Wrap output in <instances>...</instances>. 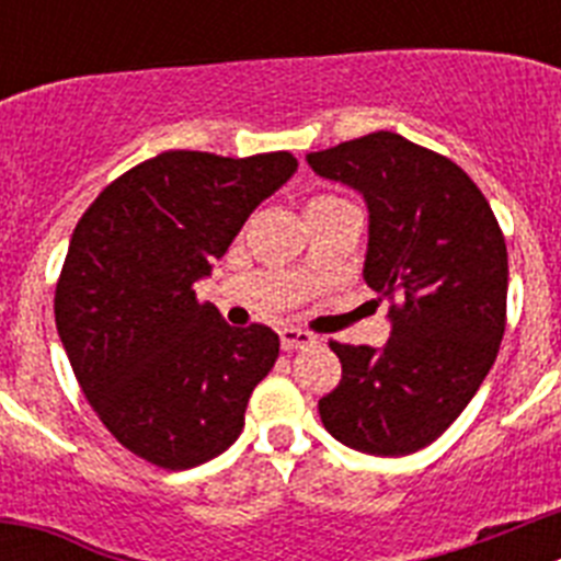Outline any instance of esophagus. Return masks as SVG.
<instances>
[{
	"mask_svg": "<svg viewBox=\"0 0 561 561\" xmlns=\"http://www.w3.org/2000/svg\"><path fill=\"white\" fill-rule=\"evenodd\" d=\"M314 334L309 331H300V329H280V345L284 351H297V348H309L314 345Z\"/></svg>",
	"mask_w": 561,
	"mask_h": 561,
	"instance_id": "obj_1",
	"label": "esophagus"
}]
</instances>
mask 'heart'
Listing matches in <instances>:
<instances>
[{
    "label": "heart",
    "mask_w": 561,
    "mask_h": 561,
    "mask_svg": "<svg viewBox=\"0 0 561 561\" xmlns=\"http://www.w3.org/2000/svg\"><path fill=\"white\" fill-rule=\"evenodd\" d=\"M334 199H336V196H314L309 205H323V202H334Z\"/></svg>",
    "instance_id": "1"
}]
</instances>
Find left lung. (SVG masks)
Masks as SVG:
<instances>
[{"label":"left lung","instance_id":"1","mask_svg":"<svg viewBox=\"0 0 561 561\" xmlns=\"http://www.w3.org/2000/svg\"><path fill=\"white\" fill-rule=\"evenodd\" d=\"M368 205L365 284L388 300L381 348L331 342L342 379L320 399L340 444L419 453L463 413L505 331L508 252L492 207L453 160L374 131L306 157Z\"/></svg>","mask_w":561,"mask_h":561}]
</instances>
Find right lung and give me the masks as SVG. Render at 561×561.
I'll list each match as a JSON object with an SVG mask.
<instances>
[{
    "label": "right lung",
    "mask_w": 561,
    "mask_h": 561,
    "mask_svg": "<svg viewBox=\"0 0 561 561\" xmlns=\"http://www.w3.org/2000/svg\"><path fill=\"white\" fill-rule=\"evenodd\" d=\"M297 160L165 151L103 187L78 221L56 325L83 396L128 453L171 472L225 453L280 340L232 329L193 284Z\"/></svg>",
    "instance_id": "1"
}]
</instances>
